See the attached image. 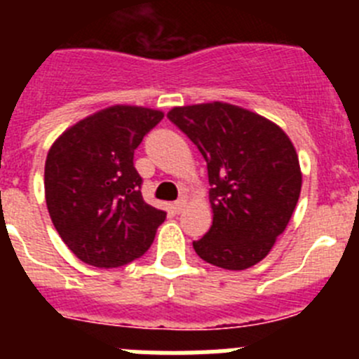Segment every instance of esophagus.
I'll return each mask as SVG.
<instances>
[{"instance_id":"1","label":"esophagus","mask_w":359,"mask_h":359,"mask_svg":"<svg viewBox=\"0 0 359 359\" xmlns=\"http://www.w3.org/2000/svg\"><path fill=\"white\" fill-rule=\"evenodd\" d=\"M185 207H187V199L185 198H180L172 205V208H174V212H176V214H182V212L185 210Z\"/></svg>"}]
</instances>
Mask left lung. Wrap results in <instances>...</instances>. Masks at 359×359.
<instances>
[{"label": "left lung", "mask_w": 359, "mask_h": 359, "mask_svg": "<svg viewBox=\"0 0 359 359\" xmlns=\"http://www.w3.org/2000/svg\"><path fill=\"white\" fill-rule=\"evenodd\" d=\"M167 118L207 161L214 221L192 243L196 253L219 268H252L297 207L302 174L293 144L273 122L231 104L174 107Z\"/></svg>", "instance_id": "8db88e82"}]
</instances>
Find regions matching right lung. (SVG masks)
Masks as SVG:
<instances>
[{
    "label": "right lung",
    "instance_id": "1",
    "mask_svg": "<svg viewBox=\"0 0 359 359\" xmlns=\"http://www.w3.org/2000/svg\"><path fill=\"white\" fill-rule=\"evenodd\" d=\"M163 113L113 106L81 120L52 145L44 165L50 217L82 262L118 268L144 255L165 212L142 198L135 151Z\"/></svg>",
    "mask_w": 359,
    "mask_h": 359
}]
</instances>
